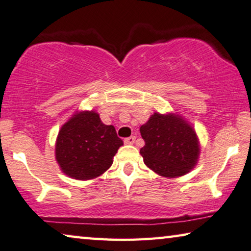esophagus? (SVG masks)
I'll use <instances>...</instances> for the list:
<instances>
[{
    "label": "esophagus",
    "mask_w": 251,
    "mask_h": 251,
    "mask_svg": "<svg viewBox=\"0 0 251 251\" xmlns=\"http://www.w3.org/2000/svg\"><path fill=\"white\" fill-rule=\"evenodd\" d=\"M124 142H125V144L132 145V144H134V142H135V136H129V137H127V138H125Z\"/></svg>",
    "instance_id": "34e87169"
}]
</instances>
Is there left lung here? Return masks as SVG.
Instances as JSON below:
<instances>
[{"instance_id": "1", "label": "left lung", "mask_w": 251, "mask_h": 251, "mask_svg": "<svg viewBox=\"0 0 251 251\" xmlns=\"http://www.w3.org/2000/svg\"><path fill=\"white\" fill-rule=\"evenodd\" d=\"M145 145L140 150L144 163L162 177L188 174L200 156L194 128L178 114L154 113L140 128Z\"/></svg>"}]
</instances>
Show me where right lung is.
I'll use <instances>...</instances> for the list:
<instances>
[{"label": "right lung", "instance_id": "add662e5", "mask_svg": "<svg viewBox=\"0 0 251 251\" xmlns=\"http://www.w3.org/2000/svg\"><path fill=\"white\" fill-rule=\"evenodd\" d=\"M123 141L113 125H104L96 111L75 113L58 132L56 161L65 175L77 180L99 177L113 164Z\"/></svg>", "mask_w": 251, "mask_h": 251}]
</instances>
